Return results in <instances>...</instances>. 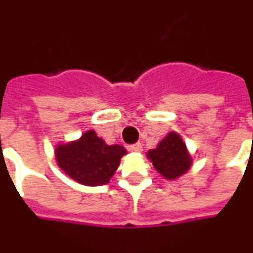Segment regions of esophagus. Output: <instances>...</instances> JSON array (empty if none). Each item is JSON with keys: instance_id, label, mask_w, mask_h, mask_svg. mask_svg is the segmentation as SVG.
<instances>
[{"instance_id": "obj_1", "label": "esophagus", "mask_w": 253, "mask_h": 253, "mask_svg": "<svg viewBox=\"0 0 253 253\" xmlns=\"http://www.w3.org/2000/svg\"><path fill=\"white\" fill-rule=\"evenodd\" d=\"M130 149L134 152H141L142 151V145L139 144V142H135V144H132L131 146H130Z\"/></svg>"}]
</instances>
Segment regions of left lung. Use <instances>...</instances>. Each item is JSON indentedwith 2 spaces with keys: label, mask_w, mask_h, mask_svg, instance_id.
Returning <instances> with one entry per match:
<instances>
[{
  "label": "left lung",
  "mask_w": 253,
  "mask_h": 253,
  "mask_svg": "<svg viewBox=\"0 0 253 253\" xmlns=\"http://www.w3.org/2000/svg\"><path fill=\"white\" fill-rule=\"evenodd\" d=\"M148 157L151 159L157 172H160L167 179H175L181 176L192 164L185 142L182 141L181 135L174 131L169 132L163 141H160L156 149L148 152Z\"/></svg>",
  "instance_id": "obj_1"
}]
</instances>
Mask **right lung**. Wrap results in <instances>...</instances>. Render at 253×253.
I'll return each instance as SVG.
<instances>
[{"instance_id": "right-lung-1", "label": "right lung", "mask_w": 253, "mask_h": 253, "mask_svg": "<svg viewBox=\"0 0 253 253\" xmlns=\"http://www.w3.org/2000/svg\"><path fill=\"white\" fill-rule=\"evenodd\" d=\"M123 155H126L123 146L107 145L93 130L84 132L75 142L56 148L60 169L86 186H100L109 182Z\"/></svg>"}]
</instances>
